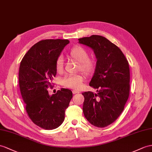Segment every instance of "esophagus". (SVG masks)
<instances>
[{"mask_svg":"<svg viewBox=\"0 0 152 152\" xmlns=\"http://www.w3.org/2000/svg\"><path fill=\"white\" fill-rule=\"evenodd\" d=\"M73 94H79L80 91H77V90H73Z\"/></svg>","mask_w":152,"mask_h":152,"instance_id":"34e87169","label":"esophagus"}]
</instances>
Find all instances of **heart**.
<instances>
[{"instance_id": "obj_1", "label": "heart", "mask_w": 152, "mask_h": 152, "mask_svg": "<svg viewBox=\"0 0 152 152\" xmlns=\"http://www.w3.org/2000/svg\"><path fill=\"white\" fill-rule=\"evenodd\" d=\"M69 57L79 63L77 70H80L86 75H91L95 68V62L89 58V53L82 46L73 47L69 51ZM64 67V61L62 57H58L56 61V69L57 72H61ZM84 77L80 74H72L65 77L62 80L63 86L73 89H79L83 82Z\"/></svg>"}]
</instances>
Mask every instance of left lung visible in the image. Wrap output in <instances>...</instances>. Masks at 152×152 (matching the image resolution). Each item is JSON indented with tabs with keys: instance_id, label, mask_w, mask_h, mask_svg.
I'll list each match as a JSON object with an SVG mask.
<instances>
[{
	"instance_id": "obj_1",
	"label": "left lung",
	"mask_w": 152,
	"mask_h": 152,
	"mask_svg": "<svg viewBox=\"0 0 152 152\" xmlns=\"http://www.w3.org/2000/svg\"><path fill=\"white\" fill-rule=\"evenodd\" d=\"M79 43L91 48L97 58L90 86L97 93L82 94L84 97L83 113L90 124L104 128L119 117L129 97L128 62L119 48L102 36L80 38Z\"/></svg>"
}]
</instances>
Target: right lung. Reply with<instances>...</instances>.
I'll list each match as a JSON object with an SVG mask.
<instances>
[{"label": "right lung", "instance_id": "obj_1", "mask_svg": "<svg viewBox=\"0 0 152 152\" xmlns=\"http://www.w3.org/2000/svg\"><path fill=\"white\" fill-rule=\"evenodd\" d=\"M67 39H46L34 44L22 59L18 83L26 110L33 123L45 129H53L63 123L72 91L62 88L55 94L47 90L57 74L56 61Z\"/></svg>", "mask_w": 152, "mask_h": 152}]
</instances>
